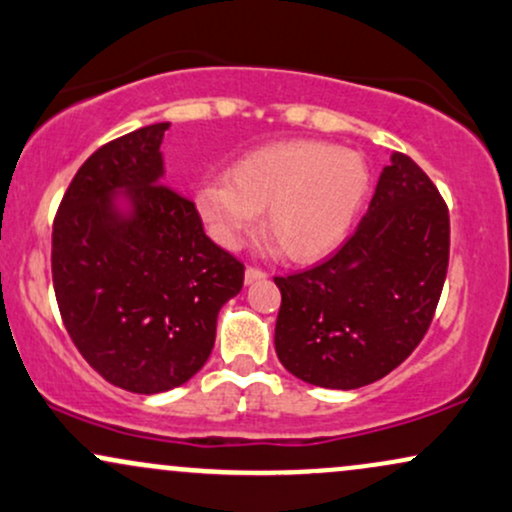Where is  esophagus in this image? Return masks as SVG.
I'll list each match as a JSON object with an SVG mask.
<instances>
[{"mask_svg": "<svg viewBox=\"0 0 512 512\" xmlns=\"http://www.w3.org/2000/svg\"><path fill=\"white\" fill-rule=\"evenodd\" d=\"M262 279H267V272H262V269H257V267H248L245 269V284H257V281H262Z\"/></svg>", "mask_w": 512, "mask_h": 512, "instance_id": "esophagus-1", "label": "esophagus"}]
</instances>
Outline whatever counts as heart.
Returning <instances> with one entry per match:
<instances>
[{
	"mask_svg": "<svg viewBox=\"0 0 512 512\" xmlns=\"http://www.w3.org/2000/svg\"><path fill=\"white\" fill-rule=\"evenodd\" d=\"M370 173L361 154L313 139L260 146L197 187L209 236L236 250L262 214L269 243L293 262H313L344 243L366 202Z\"/></svg>",
	"mask_w": 512,
	"mask_h": 512,
	"instance_id": "1",
	"label": "heart"
}]
</instances>
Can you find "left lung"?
<instances>
[{
	"instance_id": "8db88e82",
	"label": "left lung",
	"mask_w": 512,
	"mask_h": 512,
	"mask_svg": "<svg viewBox=\"0 0 512 512\" xmlns=\"http://www.w3.org/2000/svg\"><path fill=\"white\" fill-rule=\"evenodd\" d=\"M450 216L431 178L392 154L370 207L337 255L276 276L274 346L303 383L356 390L385 378L419 346L443 291Z\"/></svg>"
}]
</instances>
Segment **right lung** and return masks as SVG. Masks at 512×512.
Wrapping results in <instances>:
<instances>
[{
	"mask_svg": "<svg viewBox=\"0 0 512 512\" xmlns=\"http://www.w3.org/2000/svg\"><path fill=\"white\" fill-rule=\"evenodd\" d=\"M168 122L101 146L52 226V284L69 337L108 383L158 395L207 363L219 310L245 267L211 240L195 202L163 182Z\"/></svg>",
	"mask_w": 512,
	"mask_h": 512,
	"instance_id": "1",
	"label": "right lung"
}]
</instances>
